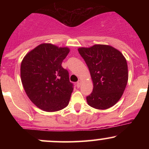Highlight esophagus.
Here are the masks:
<instances>
[{
    "label": "esophagus",
    "mask_w": 149,
    "mask_h": 149,
    "mask_svg": "<svg viewBox=\"0 0 149 149\" xmlns=\"http://www.w3.org/2000/svg\"><path fill=\"white\" fill-rule=\"evenodd\" d=\"M81 83H82L81 80H78V81L76 83V86H77V88H80V85H81Z\"/></svg>",
    "instance_id": "esophagus-1"
}]
</instances>
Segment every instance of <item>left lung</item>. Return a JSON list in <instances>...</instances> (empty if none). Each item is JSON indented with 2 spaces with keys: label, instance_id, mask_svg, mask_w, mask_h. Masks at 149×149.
Wrapping results in <instances>:
<instances>
[{
  "label": "left lung",
  "instance_id": "obj_1",
  "mask_svg": "<svg viewBox=\"0 0 149 149\" xmlns=\"http://www.w3.org/2000/svg\"><path fill=\"white\" fill-rule=\"evenodd\" d=\"M93 81V90L86 97L88 104L97 109L113 107L122 97L128 80L127 64L120 51L110 45L80 47Z\"/></svg>",
  "mask_w": 149,
  "mask_h": 149
}]
</instances>
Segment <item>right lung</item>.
Masks as SVG:
<instances>
[{
    "label": "right lung",
    "mask_w": 149,
    "mask_h": 149,
    "mask_svg": "<svg viewBox=\"0 0 149 149\" xmlns=\"http://www.w3.org/2000/svg\"><path fill=\"white\" fill-rule=\"evenodd\" d=\"M69 52L67 47L43 43L22 60V85L30 100L42 110L57 111L69 104L73 85L69 71L61 66Z\"/></svg>",
    "instance_id": "add662e5"
}]
</instances>
